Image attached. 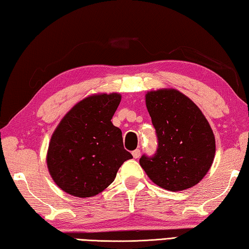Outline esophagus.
Here are the masks:
<instances>
[{"mask_svg":"<svg viewBox=\"0 0 249 249\" xmlns=\"http://www.w3.org/2000/svg\"><path fill=\"white\" fill-rule=\"evenodd\" d=\"M132 155H133V157L135 158V159H137V158H140V156H141V149H135L133 153H132Z\"/></svg>","mask_w":249,"mask_h":249,"instance_id":"1","label":"esophagus"}]
</instances>
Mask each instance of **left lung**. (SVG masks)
<instances>
[{
	"label": "left lung",
	"instance_id": "obj_1",
	"mask_svg": "<svg viewBox=\"0 0 249 249\" xmlns=\"http://www.w3.org/2000/svg\"><path fill=\"white\" fill-rule=\"evenodd\" d=\"M146 107L158 140L153 157L140 163L149 179L169 191L199 183L215 156V138L201 109L181 92L160 89L146 94Z\"/></svg>",
	"mask_w": 249,
	"mask_h": 249
}]
</instances>
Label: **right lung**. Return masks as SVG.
<instances>
[{
	"instance_id": "obj_1",
	"label": "right lung",
	"mask_w": 249,
	"mask_h": 249,
	"mask_svg": "<svg viewBox=\"0 0 249 249\" xmlns=\"http://www.w3.org/2000/svg\"><path fill=\"white\" fill-rule=\"evenodd\" d=\"M120 102L119 93L88 96L57 126L47 167L61 190L78 197L99 195L114 181L123 162L133 158L124 149L122 130L111 122Z\"/></svg>"
}]
</instances>
